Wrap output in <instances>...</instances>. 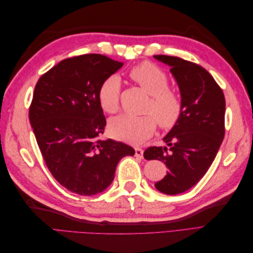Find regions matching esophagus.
<instances>
[{
    "instance_id": "esophagus-1",
    "label": "esophagus",
    "mask_w": 253,
    "mask_h": 253,
    "mask_svg": "<svg viewBox=\"0 0 253 253\" xmlns=\"http://www.w3.org/2000/svg\"><path fill=\"white\" fill-rule=\"evenodd\" d=\"M135 156L138 158H142L143 157V150L140 148H135Z\"/></svg>"
}]
</instances>
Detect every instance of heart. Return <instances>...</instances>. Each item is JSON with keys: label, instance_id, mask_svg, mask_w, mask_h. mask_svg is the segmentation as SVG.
<instances>
[{"label": "heart", "instance_id": "1", "mask_svg": "<svg viewBox=\"0 0 253 253\" xmlns=\"http://www.w3.org/2000/svg\"><path fill=\"white\" fill-rule=\"evenodd\" d=\"M128 76L149 95L151 101L145 110V116L119 115L110 121L109 129L113 137L127 143L138 144L154 133L157 122L163 128H171L182 113L180 96L170 87L167 74L154 63L144 61L133 66ZM121 81L117 75L106 77L98 89V101L106 113H115L118 109ZM153 116L152 117L151 115Z\"/></svg>", "mask_w": 253, "mask_h": 253}]
</instances>
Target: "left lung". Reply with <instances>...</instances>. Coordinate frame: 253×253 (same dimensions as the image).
<instances>
[{"mask_svg": "<svg viewBox=\"0 0 253 253\" xmlns=\"http://www.w3.org/2000/svg\"><path fill=\"white\" fill-rule=\"evenodd\" d=\"M154 58L171 67L180 89L182 113L164 138L168 148L150 147L143 157L164 162L169 171L155 187L175 195L195 186L215 158L225 136L226 102L223 89L203 66L173 56Z\"/></svg>", "mask_w": 253, "mask_h": 253, "instance_id": "left-lung-1", "label": "left lung"}]
</instances>
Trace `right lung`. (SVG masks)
Listing matches in <instances>:
<instances>
[{"label": "right lung", "instance_id": "add662e5", "mask_svg": "<svg viewBox=\"0 0 253 253\" xmlns=\"http://www.w3.org/2000/svg\"><path fill=\"white\" fill-rule=\"evenodd\" d=\"M124 65L99 53L61 61L38 80L29 121L49 172L79 195H95L114 179L119 160L132 147L101 140L106 120L98 101L101 82Z\"/></svg>", "mask_w": 253, "mask_h": 253}]
</instances>
